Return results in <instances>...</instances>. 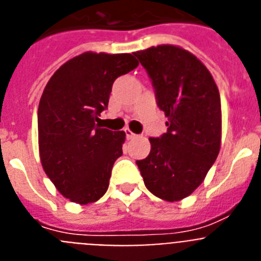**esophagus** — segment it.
I'll return each mask as SVG.
<instances>
[{
  "label": "esophagus",
  "instance_id": "1",
  "mask_svg": "<svg viewBox=\"0 0 261 261\" xmlns=\"http://www.w3.org/2000/svg\"><path fill=\"white\" fill-rule=\"evenodd\" d=\"M124 132H125V136H126V140H132V138L136 137V133H133L132 130L129 128H125L124 129Z\"/></svg>",
  "mask_w": 261,
  "mask_h": 261
}]
</instances>
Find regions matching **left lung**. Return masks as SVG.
<instances>
[{
	"label": "left lung",
	"mask_w": 261,
	"mask_h": 261,
	"mask_svg": "<svg viewBox=\"0 0 261 261\" xmlns=\"http://www.w3.org/2000/svg\"><path fill=\"white\" fill-rule=\"evenodd\" d=\"M133 55L168 119L167 132L149 138L150 153L136 163L154 196L179 201L204 181L220 153V91L204 64L183 48L163 44Z\"/></svg>",
	"instance_id": "left-lung-1"
}]
</instances>
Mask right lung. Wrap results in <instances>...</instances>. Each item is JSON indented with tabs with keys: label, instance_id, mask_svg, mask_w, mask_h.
I'll return each instance as SVG.
<instances>
[{
	"label": "right lung",
	"instance_id": "1",
	"mask_svg": "<svg viewBox=\"0 0 261 261\" xmlns=\"http://www.w3.org/2000/svg\"><path fill=\"white\" fill-rule=\"evenodd\" d=\"M138 66L130 53L85 52L60 66L38 108L41 166L64 197L85 205L108 190L125 132L99 125L115 80Z\"/></svg>",
	"mask_w": 261,
	"mask_h": 261
}]
</instances>
